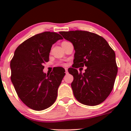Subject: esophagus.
I'll return each mask as SVG.
<instances>
[{"label": "esophagus", "instance_id": "1", "mask_svg": "<svg viewBox=\"0 0 131 131\" xmlns=\"http://www.w3.org/2000/svg\"><path fill=\"white\" fill-rule=\"evenodd\" d=\"M64 69H65L66 74H68V68H64Z\"/></svg>", "mask_w": 131, "mask_h": 131}]
</instances>
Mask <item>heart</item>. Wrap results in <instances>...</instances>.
<instances>
[{"label":"heart","mask_w":131,"mask_h":131,"mask_svg":"<svg viewBox=\"0 0 131 131\" xmlns=\"http://www.w3.org/2000/svg\"><path fill=\"white\" fill-rule=\"evenodd\" d=\"M63 64V65H66L65 64Z\"/></svg>","instance_id":"1"}]
</instances>
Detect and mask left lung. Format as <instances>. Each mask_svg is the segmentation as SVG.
<instances>
[{
    "label": "left lung",
    "mask_w": 131,
    "mask_h": 131,
    "mask_svg": "<svg viewBox=\"0 0 131 131\" xmlns=\"http://www.w3.org/2000/svg\"><path fill=\"white\" fill-rule=\"evenodd\" d=\"M59 34L72 42L75 51L73 68L68 70L73 76L71 86L75 97L88 106L101 103L112 92L118 72L114 51L94 33L75 30ZM84 66L85 72L79 73L76 68Z\"/></svg>",
    "instance_id": "1"
}]
</instances>
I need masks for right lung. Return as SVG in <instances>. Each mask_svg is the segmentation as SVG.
Listing matches in <instances>:
<instances>
[{"label": "right lung", "instance_id": "add662e5", "mask_svg": "<svg viewBox=\"0 0 131 131\" xmlns=\"http://www.w3.org/2000/svg\"><path fill=\"white\" fill-rule=\"evenodd\" d=\"M60 39L62 37L55 32L37 34L17 47L10 61V79L18 97L34 110L49 108L57 98L65 70L56 67L51 73L46 74L43 72V64L49 61L52 44Z\"/></svg>", "mask_w": 131, "mask_h": 131}]
</instances>
